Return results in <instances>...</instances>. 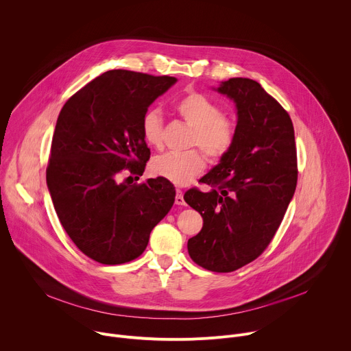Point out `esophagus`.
Listing matches in <instances>:
<instances>
[{
	"instance_id": "34e87169",
	"label": "esophagus",
	"mask_w": 351,
	"mask_h": 351,
	"mask_svg": "<svg viewBox=\"0 0 351 351\" xmlns=\"http://www.w3.org/2000/svg\"><path fill=\"white\" fill-rule=\"evenodd\" d=\"M175 204L176 206H186L184 198H183V191L180 189L176 190V197H175Z\"/></svg>"
}]
</instances>
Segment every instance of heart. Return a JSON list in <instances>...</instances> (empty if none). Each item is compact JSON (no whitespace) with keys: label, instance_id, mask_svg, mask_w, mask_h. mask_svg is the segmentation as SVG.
Wrapping results in <instances>:
<instances>
[{"label":"heart","instance_id":"obj_1","mask_svg":"<svg viewBox=\"0 0 351 351\" xmlns=\"http://www.w3.org/2000/svg\"><path fill=\"white\" fill-rule=\"evenodd\" d=\"M176 112L194 129L191 144L213 161L225 157L236 140V125L232 119L221 115V107L202 93H187L178 99ZM141 134L149 147L162 144V117L158 110H148L141 118ZM206 167L204 157L197 149L176 154L168 153L154 157L149 171L154 176L169 180L173 184H186Z\"/></svg>","mask_w":351,"mask_h":351}]
</instances>
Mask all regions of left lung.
<instances>
[{
	"label": "left lung",
	"mask_w": 351,
	"mask_h": 351,
	"mask_svg": "<svg viewBox=\"0 0 351 351\" xmlns=\"http://www.w3.org/2000/svg\"><path fill=\"white\" fill-rule=\"evenodd\" d=\"M236 107V140L184 202L203 217L189 239L191 260L213 272H232L254 261L275 236L297 184L294 129L289 114L260 83L232 77L215 88Z\"/></svg>",
	"instance_id": "1"
}]
</instances>
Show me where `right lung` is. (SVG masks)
<instances>
[{
  "label": "right lung",
  "instance_id": "obj_1",
  "mask_svg": "<svg viewBox=\"0 0 351 351\" xmlns=\"http://www.w3.org/2000/svg\"><path fill=\"white\" fill-rule=\"evenodd\" d=\"M176 82L108 71L75 93L60 112L47 186L68 236L99 264L137 258L175 203V187L167 179L132 184L118 176L122 169L143 175L149 148L141 118Z\"/></svg>",
  "mask_w": 351,
  "mask_h": 351
}]
</instances>
